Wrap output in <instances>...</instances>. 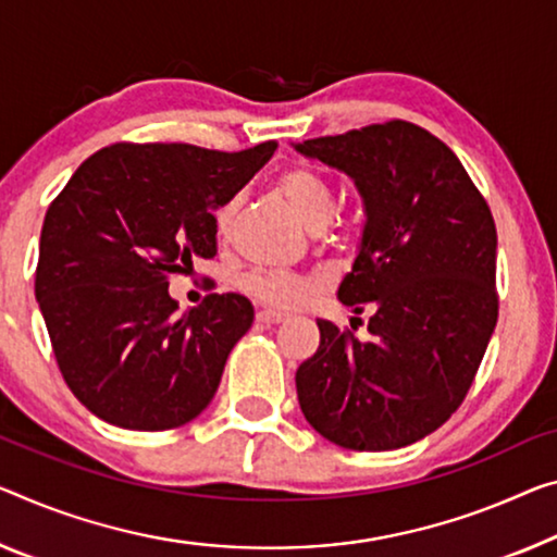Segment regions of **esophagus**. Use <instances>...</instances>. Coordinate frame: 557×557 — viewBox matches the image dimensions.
<instances>
[{
    "label": "esophagus",
    "instance_id": "34e87169",
    "mask_svg": "<svg viewBox=\"0 0 557 557\" xmlns=\"http://www.w3.org/2000/svg\"><path fill=\"white\" fill-rule=\"evenodd\" d=\"M286 319H288L286 313L273 311V308H259V311H256V321L263 323V326H276V323L286 321Z\"/></svg>",
    "mask_w": 557,
    "mask_h": 557
}]
</instances>
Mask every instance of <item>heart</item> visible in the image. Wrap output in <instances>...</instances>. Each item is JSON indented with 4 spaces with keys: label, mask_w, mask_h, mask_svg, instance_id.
I'll list each match as a JSON object with an SVG mask.
<instances>
[{
    "label": "heart",
    "mask_w": 557,
    "mask_h": 557,
    "mask_svg": "<svg viewBox=\"0 0 557 557\" xmlns=\"http://www.w3.org/2000/svg\"><path fill=\"white\" fill-rule=\"evenodd\" d=\"M276 189L296 211V216L311 231H326L333 224V211H336V191L326 176L308 166H288L278 174ZM238 201L231 199L216 211V231L226 236L234 224ZM323 281L311 273L281 271V269H253L242 278V288L276 308H298L311 301L319 294Z\"/></svg>",
    "instance_id": "1"
}]
</instances>
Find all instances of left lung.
Listing matches in <instances>:
<instances>
[{
    "mask_svg": "<svg viewBox=\"0 0 557 557\" xmlns=\"http://www.w3.org/2000/svg\"><path fill=\"white\" fill-rule=\"evenodd\" d=\"M296 151L344 171L363 196L361 249L338 298L373 308L366 341L319 321L298 404L341 448L410 446L463 404L498 321L493 213L456 153L404 119Z\"/></svg>",
    "mask_w": 557,
    "mask_h": 557,
    "instance_id": "obj_1",
    "label": "left lung"
}]
</instances>
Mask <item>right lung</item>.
I'll return each mask as SVG.
<instances>
[{
	"mask_svg": "<svg viewBox=\"0 0 557 557\" xmlns=\"http://www.w3.org/2000/svg\"><path fill=\"white\" fill-rule=\"evenodd\" d=\"M276 147L111 144L49 203L34 294L66 386L101 421L169 431L211 404L253 306L242 294H209L176 313L169 278L216 256L213 209Z\"/></svg>",
	"mask_w": 557,
	"mask_h": 557,
	"instance_id": "obj_1",
	"label": "right lung"
}]
</instances>
